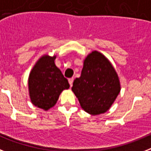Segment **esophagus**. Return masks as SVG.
Wrapping results in <instances>:
<instances>
[{"instance_id": "34e87169", "label": "esophagus", "mask_w": 151, "mask_h": 151, "mask_svg": "<svg viewBox=\"0 0 151 151\" xmlns=\"http://www.w3.org/2000/svg\"><path fill=\"white\" fill-rule=\"evenodd\" d=\"M73 80H74V79H73V78H69V83H70V86H72V85H73Z\"/></svg>"}]
</instances>
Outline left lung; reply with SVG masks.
I'll use <instances>...</instances> for the list:
<instances>
[{"label":"left lung","mask_w":151,"mask_h":151,"mask_svg":"<svg viewBox=\"0 0 151 151\" xmlns=\"http://www.w3.org/2000/svg\"><path fill=\"white\" fill-rule=\"evenodd\" d=\"M120 90V81L114 68L96 51L85 58L81 77L74 80L72 87L81 108L92 115L106 112Z\"/></svg>","instance_id":"left-lung-1"}]
</instances>
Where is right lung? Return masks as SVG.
<instances>
[{
	"label": "right lung",
	"instance_id": "right-lung-1",
	"mask_svg": "<svg viewBox=\"0 0 151 151\" xmlns=\"http://www.w3.org/2000/svg\"><path fill=\"white\" fill-rule=\"evenodd\" d=\"M55 56L44 55L29 73V97L37 107L48 110L54 106L64 89L70 88L68 81L55 64Z\"/></svg>",
	"mask_w": 151,
	"mask_h": 151
}]
</instances>
